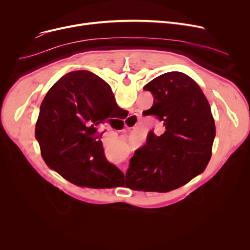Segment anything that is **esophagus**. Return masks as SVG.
I'll return each instance as SVG.
<instances>
[{"mask_svg": "<svg viewBox=\"0 0 250 250\" xmlns=\"http://www.w3.org/2000/svg\"><path fill=\"white\" fill-rule=\"evenodd\" d=\"M130 116H135V115H130Z\"/></svg>", "mask_w": 250, "mask_h": 250, "instance_id": "34e87169", "label": "esophagus"}]
</instances>
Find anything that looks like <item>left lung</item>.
Returning <instances> with one entry per match:
<instances>
[{"label": "left lung", "instance_id": "1", "mask_svg": "<svg viewBox=\"0 0 250 250\" xmlns=\"http://www.w3.org/2000/svg\"><path fill=\"white\" fill-rule=\"evenodd\" d=\"M144 89L152 92L148 109L162 122L160 136L150 132L147 144L136 151L125 187L167 192L187 185L206 169L212 156L216 125L211 106L201 87L181 72L153 79Z\"/></svg>", "mask_w": 250, "mask_h": 250}]
</instances>
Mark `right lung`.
<instances>
[{
  "instance_id": "add662e5",
  "label": "right lung",
  "mask_w": 250,
  "mask_h": 250,
  "mask_svg": "<svg viewBox=\"0 0 250 250\" xmlns=\"http://www.w3.org/2000/svg\"><path fill=\"white\" fill-rule=\"evenodd\" d=\"M127 115L110 86L89 71L63 75L43 98L35 138L46 165L81 188H109L123 172L105 158L97 127Z\"/></svg>"
}]
</instances>
